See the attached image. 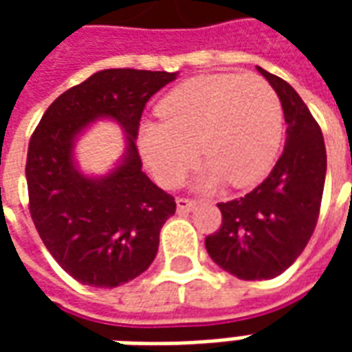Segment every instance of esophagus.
<instances>
[{
    "label": "esophagus",
    "instance_id": "1",
    "mask_svg": "<svg viewBox=\"0 0 352 352\" xmlns=\"http://www.w3.org/2000/svg\"><path fill=\"white\" fill-rule=\"evenodd\" d=\"M196 207V201H192V199H186V198H179L177 199V209L181 211V213H188Z\"/></svg>",
    "mask_w": 352,
    "mask_h": 352
}]
</instances>
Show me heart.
Returning <instances> with one entry per match:
<instances>
[{
    "mask_svg": "<svg viewBox=\"0 0 352 352\" xmlns=\"http://www.w3.org/2000/svg\"><path fill=\"white\" fill-rule=\"evenodd\" d=\"M164 122L139 128V151L153 177L166 188L183 181L198 158L207 164L194 188L221 183L243 188L270 171L283 138L277 92L258 75H199L175 87L160 101Z\"/></svg>",
    "mask_w": 352,
    "mask_h": 352,
    "instance_id": "b5f03b06",
    "label": "heart"
}]
</instances>
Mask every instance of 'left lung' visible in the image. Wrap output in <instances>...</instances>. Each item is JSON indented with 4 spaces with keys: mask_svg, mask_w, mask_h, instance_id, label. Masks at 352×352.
Segmentation results:
<instances>
[{
    "mask_svg": "<svg viewBox=\"0 0 352 352\" xmlns=\"http://www.w3.org/2000/svg\"><path fill=\"white\" fill-rule=\"evenodd\" d=\"M256 69L283 105L285 148L264 183L243 198L219 204L222 226L206 239L214 264L243 280L273 279L294 264L317 226L326 179L317 120L287 80Z\"/></svg>",
    "mask_w": 352,
    "mask_h": 352,
    "instance_id": "left-lung-1",
    "label": "left lung"
}]
</instances>
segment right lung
I'll list each match as a JSON object with an SVG mask.
<instances>
[{
	"label": "right lung",
	"instance_id": "obj_1",
	"mask_svg": "<svg viewBox=\"0 0 352 352\" xmlns=\"http://www.w3.org/2000/svg\"><path fill=\"white\" fill-rule=\"evenodd\" d=\"M177 73L103 69L52 101L30 139V213L52 258L82 285L120 287L153 264L175 199L141 171L135 139L145 103ZM98 120L118 123L124 153L103 176L85 174L76 141Z\"/></svg>",
	"mask_w": 352,
	"mask_h": 352
}]
</instances>
